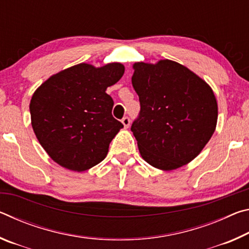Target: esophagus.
I'll return each instance as SVG.
<instances>
[{
  "label": "esophagus",
  "instance_id": "1",
  "mask_svg": "<svg viewBox=\"0 0 249 249\" xmlns=\"http://www.w3.org/2000/svg\"><path fill=\"white\" fill-rule=\"evenodd\" d=\"M122 123H123V125H124V127H125V128H128V127H129V124H130V120H129V117H128V116H125V117H123V119H122Z\"/></svg>",
  "mask_w": 249,
  "mask_h": 249
}]
</instances>
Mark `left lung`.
I'll return each instance as SVG.
<instances>
[{
    "instance_id": "obj_1",
    "label": "left lung",
    "mask_w": 249,
    "mask_h": 249,
    "mask_svg": "<svg viewBox=\"0 0 249 249\" xmlns=\"http://www.w3.org/2000/svg\"><path fill=\"white\" fill-rule=\"evenodd\" d=\"M141 111L132 130L149 165L174 170L195 159L215 130L216 99L208 83L171 60L134 65Z\"/></svg>"
}]
</instances>
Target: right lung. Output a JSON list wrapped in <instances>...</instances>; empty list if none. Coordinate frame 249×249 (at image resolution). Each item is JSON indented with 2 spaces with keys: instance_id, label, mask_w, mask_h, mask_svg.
Returning <instances> with one entry per match:
<instances>
[{
  "instance_id": "right-lung-1",
  "label": "right lung",
  "mask_w": 249,
  "mask_h": 249,
  "mask_svg": "<svg viewBox=\"0 0 249 249\" xmlns=\"http://www.w3.org/2000/svg\"><path fill=\"white\" fill-rule=\"evenodd\" d=\"M124 74V66L94 68L80 64L50 77L34 93L32 126L43 148L59 165L90 169L107 157L109 142L123 127L112 115L107 92Z\"/></svg>"
}]
</instances>
